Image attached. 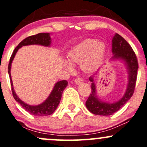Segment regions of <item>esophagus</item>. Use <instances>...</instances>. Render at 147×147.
Returning <instances> with one entry per match:
<instances>
[{"mask_svg": "<svg viewBox=\"0 0 147 147\" xmlns=\"http://www.w3.org/2000/svg\"><path fill=\"white\" fill-rule=\"evenodd\" d=\"M75 84H81L83 82V80H82L81 77H78V78L75 79Z\"/></svg>", "mask_w": 147, "mask_h": 147, "instance_id": "34e87169", "label": "esophagus"}]
</instances>
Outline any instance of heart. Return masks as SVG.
Listing matches in <instances>:
<instances>
[{"label":"heart","instance_id":"heart-1","mask_svg":"<svg viewBox=\"0 0 147 147\" xmlns=\"http://www.w3.org/2000/svg\"><path fill=\"white\" fill-rule=\"evenodd\" d=\"M105 53V45L101 41L92 38L82 40L67 53L70 60L73 63H81L82 68L87 72H93L102 63ZM64 66L69 72L75 71L73 64L69 61H63Z\"/></svg>","mask_w":147,"mask_h":147}]
</instances>
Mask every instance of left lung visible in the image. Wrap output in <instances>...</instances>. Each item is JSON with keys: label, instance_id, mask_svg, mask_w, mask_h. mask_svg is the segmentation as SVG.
<instances>
[{"label": "left lung", "instance_id": "1", "mask_svg": "<svg viewBox=\"0 0 147 147\" xmlns=\"http://www.w3.org/2000/svg\"><path fill=\"white\" fill-rule=\"evenodd\" d=\"M112 51L114 54L112 60H122L128 70V83L125 94L119 100L115 102H102L99 99L96 93V86L94 83L93 77H90L91 82V92L86 102V107L88 111L96 115L109 116L119 110L133 96L136 84L138 75V62L135 52L120 35L116 33L112 38Z\"/></svg>", "mask_w": 147, "mask_h": 147}]
</instances>
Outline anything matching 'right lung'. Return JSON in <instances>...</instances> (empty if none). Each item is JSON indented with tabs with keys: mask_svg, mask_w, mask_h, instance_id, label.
<instances>
[{
	"mask_svg": "<svg viewBox=\"0 0 147 147\" xmlns=\"http://www.w3.org/2000/svg\"><path fill=\"white\" fill-rule=\"evenodd\" d=\"M51 42V40L49 33H38L37 35H31V36H29L28 38H25L14 49L13 53H12V56L10 57V59H9V65H8V74H9V79H10L12 92L14 100L17 102H18L26 111L31 114L32 115L38 116V117H44V116L51 115V114L54 112V111L56 110L58 105H59V102H60L63 91H64L65 87L67 86V82L66 80H62V81L58 82L57 83H56L55 86L53 88L52 91L49 94V97L45 100V102L38 105H28L23 102L17 96L15 91H14L13 83H12V78H11V65H12V61H13L17 51L22 47L31 45H39L45 47H50Z\"/></svg>",
	"mask_w": 147,
	"mask_h": 147,
	"instance_id": "1",
	"label": "right lung"
}]
</instances>
